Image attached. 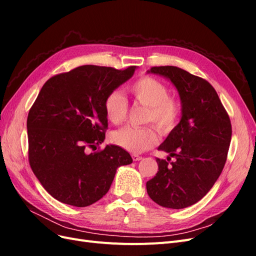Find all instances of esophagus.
I'll return each mask as SVG.
<instances>
[{
    "mask_svg": "<svg viewBox=\"0 0 256 256\" xmlns=\"http://www.w3.org/2000/svg\"><path fill=\"white\" fill-rule=\"evenodd\" d=\"M131 157H132L134 161H140L142 159V156H138V154H131Z\"/></svg>",
    "mask_w": 256,
    "mask_h": 256,
    "instance_id": "1",
    "label": "esophagus"
}]
</instances>
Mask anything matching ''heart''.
<instances>
[{"label":"heart","mask_w":256,"mask_h":256,"mask_svg":"<svg viewBox=\"0 0 256 256\" xmlns=\"http://www.w3.org/2000/svg\"><path fill=\"white\" fill-rule=\"evenodd\" d=\"M128 90L138 104L148 106L146 122H154L164 134H171L176 128L182 114V104L177 97L168 95V88L164 82L152 76H142L129 85ZM104 110L113 125H122L127 120L128 104L118 90H112L106 96ZM111 140L122 150L141 152L156 145L159 134L154 126L126 127L113 132Z\"/></svg>","instance_id":"b5f03b06"}]
</instances>
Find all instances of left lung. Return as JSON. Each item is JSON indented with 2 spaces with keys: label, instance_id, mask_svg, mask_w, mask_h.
Segmentation results:
<instances>
[{
  "label": "left lung",
  "instance_id": "8db88e82",
  "mask_svg": "<svg viewBox=\"0 0 256 256\" xmlns=\"http://www.w3.org/2000/svg\"><path fill=\"white\" fill-rule=\"evenodd\" d=\"M150 72L166 76L180 92V124L159 146L170 154L157 158L158 172L146 182L150 198L162 207L182 209L203 198L226 166L232 124L212 85L175 66H154ZM173 156L174 162L169 161Z\"/></svg>",
  "mask_w": 256,
  "mask_h": 256
}]
</instances>
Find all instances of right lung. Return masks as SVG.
Returning a JSON list of instances; mask_svg holds the SVG:
<instances>
[{
	"label": "right lung",
	"instance_id": "1",
	"mask_svg": "<svg viewBox=\"0 0 256 256\" xmlns=\"http://www.w3.org/2000/svg\"><path fill=\"white\" fill-rule=\"evenodd\" d=\"M125 69L83 65L44 84L28 115V162L50 196L76 207L92 205L109 191L116 168L132 162L125 150L106 145L104 102L134 76Z\"/></svg>",
	"mask_w": 256,
	"mask_h": 256
}]
</instances>
